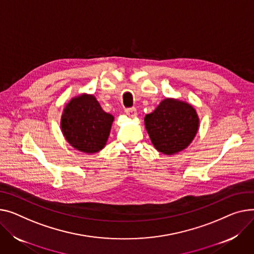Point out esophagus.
<instances>
[{
  "label": "esophagus",
  "mask_w": 254,
  "mask_h": 254,
  "mask_svg": "<svg viewBox=\"0 0 254 254\" xmlns=\"http://www.w3.org/2000/svg\"><path fill=\"white\" fill-rule=\"evenodd\" d=\"M126 113L130 116V117H136L137 116V109L134 107H131V108H127L126 109Z\"/></svg>",
  "instance_id": "obj_1"
}]
</instances>
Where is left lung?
I'll list each match as a JSON object with an SVG mask.
<instances>
[{"label":"left lung","mask_w":254,"mask_h":254,"mask_svg":"<svg viewBox=\"0 0 254 254\" xmlns=\"http://www.w3.org/2000/svg\"><path fill=\"white\" fill-rule=\"evenodd\" d=\"M145 127L155 149L163 154L173 155L193 141L199 118L190 104L164 99L153 112L145 116Z\"/></svg>","instance_id":"8db88e82"}]
</instances>
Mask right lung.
I'll list each match as a JSON object with an SVG mask.
<instances>
[{
  "label": "right lung",
  "instance_id": "right-lung-1",
  "mask_svg": "<svg viewBox=\"0 0 254 254\" xmlns=\"http://www.w3.org/2000/svg\"><path fill=\"white\" fill-rule=\"evenodd\" d=\"M114 117L106 113L93 95L73 98L64 108L61 128L72 147L84 153H96L106 145Z\"/></svg>",
  "mask_w": 254,
  "mask_h": 254
}]
</instances>
